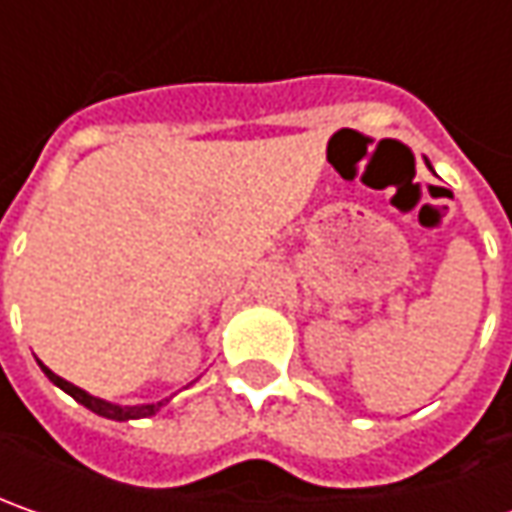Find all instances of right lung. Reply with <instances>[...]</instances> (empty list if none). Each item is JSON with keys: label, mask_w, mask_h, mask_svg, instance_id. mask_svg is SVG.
<instances>
[{"label": "right lung", "mask_w": 512, "mask_h": 512, "mask_svg": "<svg viewBox=\"0 0 512 512\" xmlns=\"http://www.w3.org/2000/svg\"><path fill=\"white\" fill-rule=\"evenodd\" d=\"M42 370H45V376H48L50 382L56 384V387H62L68 396H73L79 404H85L88 410H93L96 416H105V419H113V422H128V419H148V416H153L162 404L168 402H156V404H130V407H122V404H110L105 402V399H96V396H90V393H85L82 387H76V384L65 382L62 376H56L53 370H48L45 364H42Z\"/></svg>", "instance_id": "add662e5"}]
</instances>
